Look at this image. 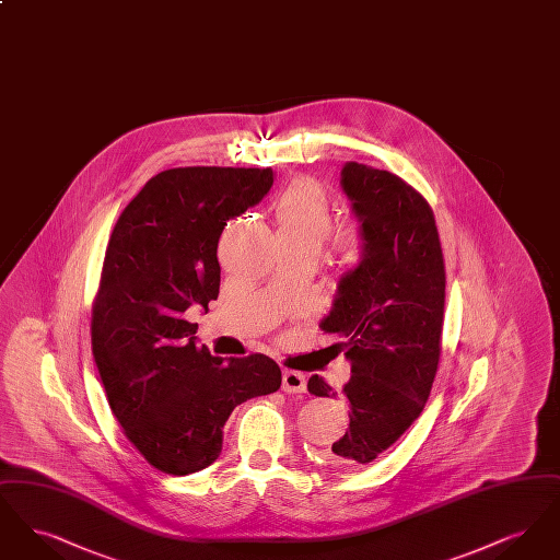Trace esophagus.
<instances>
[{"label":"esophagus","mask_w":560,"mask_h":560,"mask_svg":"<svg viewBox=\"0 0 560 560\" xmlns=\"http://www.w3.org/2000/svg\"><path fill=\"white\" fill-rule=\"evenodd\" d=\"M283 390L295 395V393H304L306 390V375L293 370H285L283 372Z\"/></svg>","instance_id":"1"}]
</instances>
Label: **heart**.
Segmentation results:
<instances>
[{
	"label": "heart",
	"mask_w": 560,
	"mask_h": 560,
	"mask_svg": "<svg viewBox=\"0 0 560 560\" xmlns=\"http://www.w3.org/2000/svg\"><path fill=\"white\" fill-rule=\"evenodd\" d=\"M272 220L277 235L285 245H304L319 249L334 224V206L327 190L313 180H295L272 201ZM359 235L345 231L338 235L342 252H354Z\"/></svg>",
	"instance_id": "b5f03b06"
}]
</instances>
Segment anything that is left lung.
Wrapping results in <instances>:
<instances>
[{
    "label": "left lung",
    "mask_w": 560,
    "mask_h": 560,
    "mask_svg": "<svg viewBox=\"0 0 560 560\" xmlns=\"http://www.w3.org/2000/svg\"><path fill=\"white\" fill-rule=\"evenodd\" d=\"M342 187L361 220L363 258L342 277L320 320L340 340L334 347L352 373L342 390L350 424L325 457L363 468L399 441L430 397L441 359L445 260L432 208L397 174L350 161ZM308 390L338 395L319 375Z\"/></svg>",
    "instance_id": "left-lung-1"
}]
</instances>
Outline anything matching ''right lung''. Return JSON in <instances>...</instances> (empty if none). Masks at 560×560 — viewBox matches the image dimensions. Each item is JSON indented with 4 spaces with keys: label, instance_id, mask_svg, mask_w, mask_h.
<instances>
[{
    "label": "right lung",
    "instance_id": "right-lung-1",
    "mask_svg": "<svg viewBox=\"0 0 560 560\" xmlns=\"http://www.w3.org/2000/svg\"><path fill=\"white\" fill-rule=\"evenodd\" d=\"M270 187V167H172L142 187L110 233L92 302V354L124 434L165 475L208 468L233 409L281 386L267 354L213 357L185 317L218 298L226 220Z\"/></svg>",
    "mask_w": 560,
    "mask_h": 560
}]
</instances>
